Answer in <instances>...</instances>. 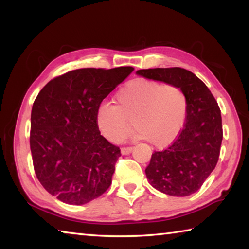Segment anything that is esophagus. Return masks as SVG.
<instances>
[{
  "instance_id": "obj_1",
  "label": "esophagus",
  "mask_w": 249,
  "mask_h": 249,
  "mask_svg": "<svg viewBox=\"0 0 249 249\" xmlns=\"http://www.w3.org/2000/svg\"><path fill=\"white\" fill-rule=\"evenodd\" d=\"M132 150H133V147L132 146H126V147H122L121 153L123 154V155H128Z\"/></svg>"
}]
</instances>
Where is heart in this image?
Here are the masks:
<instances>
[{
  "label": "heart",
  "instance_id": "1",
  "mask_svg": "<svg viewBox=\"0 0 249 249\" xmlns=\"http://www.w3.org/2000/svg\"><path fill=\"white\" fill-rule=\"evenodd\" d=\"M114 100L115 104H101L96 113L101 133L113 142L124 141L134 123L135 138L166 147L179 136L187 120L188 95L176 83L134 79L116 92Z\"/></svg>",
  "mask_w": 249,
  "mask_h": 249
}]
</instances>
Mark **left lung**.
I'll list each match as a JSON object with an SVG mask.
<instances>
[{"mask_svg":"<svg viewBox=\"0 0 249 249\" xmlns=\"http://www.w3.org/2000/svg\"><path fill=\"white\" fill-rule=\"evenodd\" d=\"M136 73L178 84L188 95L182 130L166 149L154 151L145 171L158 191L172 196H190L202 187L218 161L223 140L221 109L209 88L191 71L172 67L142 69Z\"/></svg>","mask_w":249,"mask_h":249,"instance_id":"left-lung-1","label":"left lung"}]
</instances>
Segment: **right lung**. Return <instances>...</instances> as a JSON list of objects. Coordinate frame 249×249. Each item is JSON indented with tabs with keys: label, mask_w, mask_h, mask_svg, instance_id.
<instances>
[{
	"label": "right lung",
	"mask_w": 249,
	"mask_h": 249,
	"mask_svg": "<svg viewBox=\"0 0 249 249\" xmlns=\"http://www.w3.org/2000/svg\"><path fill=\"white\" fill-rule=\"evenodd\" d=\"M133 67L82 68L53 78L34 101L29 144L37 179L64 203L81 205L112 183L121 149L101 135L96 113Z\"/></svg>",
	"instance_id": "right-lung-1"
}]
</instances>
